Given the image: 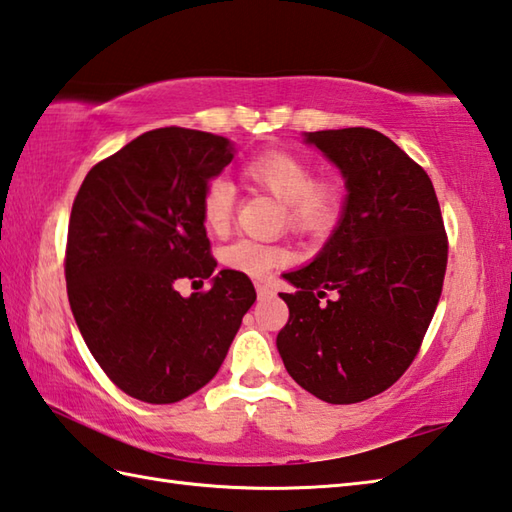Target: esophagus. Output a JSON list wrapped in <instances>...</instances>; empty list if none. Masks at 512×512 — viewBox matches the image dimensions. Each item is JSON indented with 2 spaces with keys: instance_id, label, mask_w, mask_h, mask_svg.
Instances as JSON below:
<instances>
[{
  "instance_id": "obj_1",
  "label": "esophagus",
  "mask_w": 512,
  "mask_h": 512,
  "mask_svg": "<svg viewBox=\"0 0 512 512\" xmlns=\"http://www.w3.org/2000/svg\"><path fill=\"white\" fill-rule=\"evenodd\" d=\"M255 290H257V297H259V299L273 295V290H270V286L264 284V281H255Z\"/></svg>"
}]
</instances>
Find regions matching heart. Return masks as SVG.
Returning a JSON list of instances; mask_svg holds the SVG:
<instances>
[{
  "instance_id": "obj_1",
  "label": "heart",
  "mask_w": 512,
  "mask_h": 512,
  "mask_svg": "<svg viewBox=\"0 0 512 512\" xmlns=\"http://www.w3.org/2000/svg\"><path fill=\"white\" fill-rule=\"evenodd\" d=\"M244 178L253 187L286 204L288 224L303 233H321L336 224L341 215V193L328 180H314L312 167L290 151H264L244 165ZM202 220L209 231L220 233L235 209V187L231 180L213 178L202 193ZM224 264L239 273L262 277L270 268L288 259L286 248L239 239L226 246Z\"/></svg>"
}]
</instances>
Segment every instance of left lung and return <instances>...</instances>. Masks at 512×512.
I'll return each mask as SVG.
<instances>
[{"mask_svg":"<svg viewBox=\"0 0 512 512\" xmlns=\"http://www.w3.org/2000/svg\"><path fill=\"white\" fill-rule=\"evenodd\" d=\"M345 180L341 217L312 262L286 273L277 334L288 374L330 405L391 387L418 354L440 301L447 235L433 184L394 140L367 127L303 132ZM328 291L335 299L323 304Z\"/></svg>","mask_w":512,"mask_h":512,"instance_id":"8db88e82","label":"left lung"}]
</instances>
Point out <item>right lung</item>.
Wrapping results in <instances>:
<instances>
[{
	"mask_svg": "<svg viewBox=\"0 0 512 512\" xmlns=\"http://www.w3.org/2000/svg\"><path fill=\"white\" fill-rule=\"evenodd\" d=\"M235 156L224 136L160 127L85 176L65 253L68 299L88 350L127 396L171 405L202 389L257 295L237 270L215 273L202 193ZM178 278L212 290L182 298Z\"/></svg>",
	"mask_w": 512,
	"mask_h": 512,
	"instance_id": "add662e5",
	"label": "right lung"
}]
</instances>
